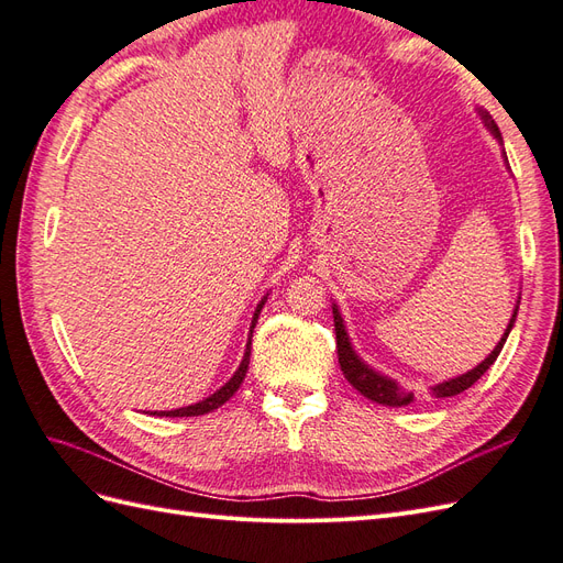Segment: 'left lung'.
<instances>
[{
    "instance_id": "left-lung-1",
    "label": "left lung",
    "mask_w": 563,
    "mask_h": 563,
    "mask_svg": "<svg viewBox=\"0 0 563 563\" xmlns=\"http://www.w3.org/2000/svg\"><path fill=\"white\" fill-rule=\"evenodd\" d=\"M479 112H482V117H484L486 126L490 129V133L496 135V139L503 143L500 131H498L496 122H493V119H490L484 110H479ZM517 310H519V305L515 308V314H512V319H509L507 329H505V335L500 338V343L496 345V350H493L479 366L467 371V373H463V376H457V378H451V380H446V383L434 385V387H432V397H437V399L455 397V395H460V391H465L467 387H472L476 380H479V378L484 376V373L490 368V364L498 360V354H500V350H503V345H505V340H507L509 331H512V327H515ZM333 327H335V345H338V364H340V371L345 373L347 383H350L356 391H360V395H364L366 399L376 401V404H383V406H408V404L413 401V391L401 389L395 380H389V378L380 376L378 371L368 368V366L360 360V356H356V352L352 350V343H350V335H347V331H345L343 317H340L335 305H333Z\"/></svg>"
}]
</instances>
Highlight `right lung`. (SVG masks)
Wrapping results in <instances>:
<instances>
[{
  "mask_svg": "<svg viewBox=\"0 0 563 563\" xmlns=\"http://www.w3.org/2000/svg\"><path fill=\"white\" fill-rule=\"evenodd\" d=\"M263 305H265V298L261 300V305L258 308H255V314H253V321H251V335H253V329H255V321H258V314H261V310H263ZM251 335H249V343H246V352H244V360H242V364H240V368L234 371V376L220 387V389H216L211 397H207V399H201L199 404H192V406H185V408H176V411H155L152 416H166V418H187V416H203V413H211V411H216L218 406H223L236 389H240V385L244 383V376H246V371H249V360H251Z\"/></svg>",
  "mask_w": 563,
  "mask_h": 563,
  "instance_id": "obj_1",
  "label": "right lung"
}]
</instances>
